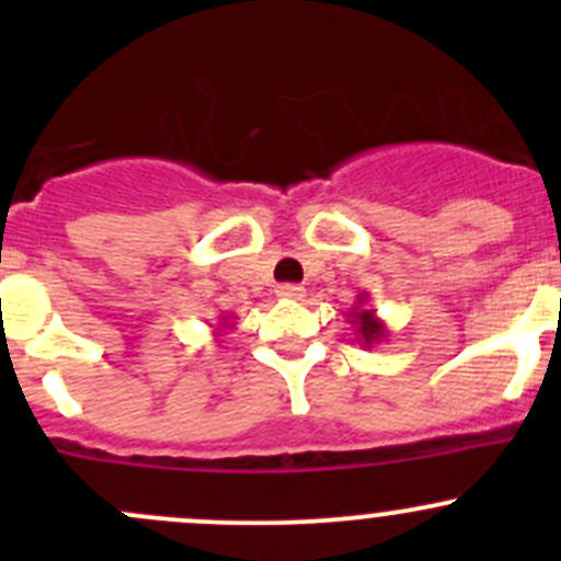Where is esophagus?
<instances>
[{
	"label": "esophagus",
	"instance_id": "34e87169",
	"mask_svg": "<svg viewBox=\"0 0 561 561\" xmlns=\"http://www.w3.org/2000/svg\"><path fill=\"white\" fill-rule=\"evenodd\" d=\"M276 296L285 298V301H301V298L307 296V290H304L301 285H279Z\"/></svg>",
	"mask_w": 561,
	"mask_h": 561
}]
</instances>
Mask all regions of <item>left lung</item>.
<instances>
[{
    "mask_svg": "<svg viewBox=\"0 0 561 561\" xmlns=\"http://www.w3.org/2000/svg\"><path fill=\"white\" fill-rule=\"evenodd\" d=\"M347 317H350V325H355V342H358L360 347L371 350L375 344L386 342L388 328L386 322L377 317L375 309L369 307V293H360L358 301H355V307L350 309Z\"/></svg>",
    "mask_w": 561,
    "mask_h": 561,
    "instance_id": "obj_1",
    "label": "left lung"
}]
</instances>
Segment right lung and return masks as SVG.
<instances>
[{"label":"right lung","instance_id":"1","mask_svg":"<svg viewBox=\"0 0 561 561\" xmlns=\"http://www.w3.org/2000/svg\"><path fill=\"white\" fill-rule=\"evenodd\" d=\"M233 320H236L233 314H222V317H219V322H217V325H214V336H222V333L228 331V328H233Z\"/></svg>","mask_w":561,"mask_h":561}]
</instances>
